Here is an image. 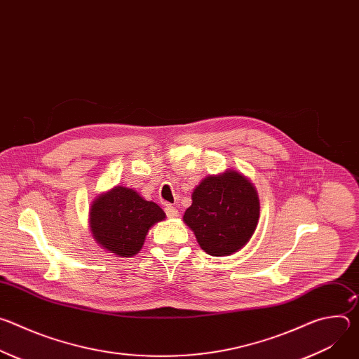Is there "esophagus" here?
<instances>
[{"mask_svg": "<svg viewBox=\"0 0 359 359\" xmlns=\"http://www.w3.org/2000/svg\"><path fill=\"white\" fill-rule=\"evenodd\" d=\"M165 212H166V216L168 217H177L179 216V212L176 208L170 206V204H168V206L165 208Z\"/></svg>", "mask_w": 359, "mask_h": 359, "instance_id": "obj_1", "label": "esophagus"}]
</instances>
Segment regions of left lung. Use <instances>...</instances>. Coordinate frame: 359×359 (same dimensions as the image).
I'll return each mask as SVG.
<instances>
[{
    "label": "left lung",
    "mask_w": 359,
    "mask_h": 359,
    "mask_svg": "<svg viewBox=\"0 0 359 359\" xmlns=\"http://www.w3.org/2000/svg\"><path fill=\"white\" fill-rule=\"evenodd\" d=\"M183 220L194 231L200 247L210 255L240 250L257 227L260 203L254 186L229 170L204 179L191 194Z\"/></svg>",
    "instance_id": "left-lung-1"
}]
</instances>
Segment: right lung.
<instances>
[{"instance_id": "1", "label": "right lung", "mask_w": 359, "mask_h": 359, "mask_svg": "<svg viewBox=\"0 0 359 359\" xmlns=\"http://www.w3.org/2000/svg\"><path fill=\"white\" fill-rule=\"evenodd\" d=\"M165 219L156 203L135 190L116 186L99 196L90 209V229L96 241L121 257H132L143 245L147 230Z\"/></svg>"}]
</instances>
